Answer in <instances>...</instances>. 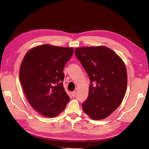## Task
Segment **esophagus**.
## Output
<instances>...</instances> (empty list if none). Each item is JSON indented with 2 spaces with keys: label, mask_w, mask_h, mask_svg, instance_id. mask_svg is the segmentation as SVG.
<instances>
[{
  "label": "esophagus",
  "mask_w": 149,
  "mask_h": 149,
  "mask_svg": "<svg viewBox=\"0 0 149 149\" xmlns=\"http://www.w3.org/2000/svg\"><path fill=\"white\" fill-rule=\"evenodd\" d=\"M76 94V91H73V92H71V96H72V97H75Z\"/></svg>",
  "instance_id": "esophagus-1"
}]
</instances>
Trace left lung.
Instances as JSON below:
<instances>
[{
	"instance_id": "obj_1",
	"label": "left lung",
	"mask_w": 149,
	"mask_h": 149,
	"mask_svg": "<svg viewBox=\"0 0 149 149\" xmlns=\"http://www.w3.org/2000/svg\"><path fill=\"white\" fill-rule=\"evenodd\" d=\"M75 55L90 79L83 109L93 119H104L120 106L124 97L127 84L124 63L104 46L76 48Z\"/></svg>"
}]
</instances>
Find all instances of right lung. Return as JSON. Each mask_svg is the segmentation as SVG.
Wrapping results in <instances>:
<instances>
[{
    "label": "right lung",
    "instance_id": "obj_1",
    "mask_svg": "<svg viewBox=\"0 0 149 149\" xmlns=\"http://www.w3.org/2000/svg\"><path fill=\"white\" fill-rule=\"evenodd\" d=\"M73 54L72 48L49 45L36 47L24 58L20 81L28 101L43 116H56L70 100L63 87V69Z\"/></svg>",
    "mask_w": 149,
    "mask_h": 149
}]
</instances>
